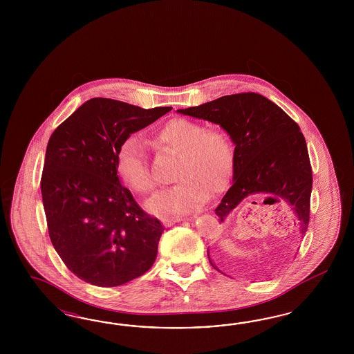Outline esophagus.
I'll list each match as a JSON object with an SVG mask.
<instances>
[{"instance_id":"1","label":"esophagus","mask_w":354,"mask_h":354,"mask_svg":"<svg viewBox=\"0 0 354 354\" xmlns=\"http://www.w3.org/2000/svg\"><path fill=\"white\" fill-rule=\"evenodd\" d=\"M180 221H183L182 218H179V216H172V218H165V219H163V223H165V225H175V223H179Z\"/></svg>"}]
</instances>
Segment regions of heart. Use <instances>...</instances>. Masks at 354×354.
I'll list each match as a JSON object with an SVG mask.
<instances>
[{"label":"heart","mask_w":354,"mask_h":354,"mask_svg":"<svg viewBox=\"0 0 354 354\" xmlns=\"http://www.w3.org/2000/svg\"><path fill=\"white\" fill-rule=\"evenodd\" d=\"M153 141L162 151L179 157V161L172 176L178 184L150 200L151 213L187 214L204 204L210 192L215 194L227 188L235 167V149L222 129H205L191 119H171L154 132ZM117 171L133 192L148 194L156 187L136 138L122 142Z\"/></svg>","instance_id":"heart-1"}]
</instances>
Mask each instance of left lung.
I'll use <instances>...</instances> for the list:
<instances>
[{
  "label": "left lung",
  "mask_w": 354,
  "mask_h": 354,
  "mask_svg": "<svg viewBox=\"0 0 354 354\" xmlns=\"http://www.w3.org/2000/svg\"><path fill=\"white\" fill-rule=\"evenodd\" d=\"M178 113L219 124L235 144L232 185L215 209L221 222L247 197L271 194L290 204L304 237L310 214V160L300 127L287 113L253 92L219 97ZM209 261L213 265L210 256Z\"/></svg>",
  "instance_id": "1"
}]
</instances>
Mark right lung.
<instances>
[{"instance_id":"right-lung-1","label":"right lung","mask_w":354,"mask_h":354,"mask_svg":"<svg viewBox=\"0 0 354 354\" xmlns=\"http://www.w3.org/2000/svg\"><path fill=\"white\" fill-rule=\"evenodd\" d=\"M171 109L91 98L48 141L41 175L48 231L64 265L86 283L122 286L156 261L163 225L119 182L117 154L131 133Z\"/></svg>"}]
</instances>
